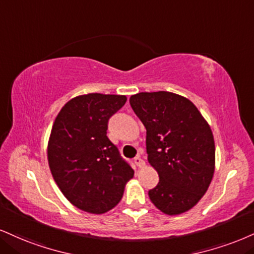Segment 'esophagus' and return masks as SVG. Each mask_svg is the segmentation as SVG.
Returning <instances> with one entry per match:
<instances>
[{"mask_svg":"<svg viewBox=\"0 0 254 254\" xmlns=\"http://www.w3.org/2000/svg\"><path fill=\"white\" fill-rule=\"evenodd\" d=\"M133 162H135V164L138 168H142L143 166H144V161L140 158V156H136L135 158H133Z\"/></svg>","mask_w":254,"mask_h":254,"instance_id":"34e87169","label":"esophagus"}]
</instances>
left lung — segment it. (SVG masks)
Instances as JSON below:
<instances>
[{
  "instance_id": "1",
  "label": "left lung",
  "mask_w": 254,
  "mask_h": 254,
  "mask_svg": "<svg viewBox=\"0 0 254 254\" xmlns=\"http://www.w3.org/2000/svg\"><path fill=\"white\" fill-rule=\"evenodd\" d=\"M130 105L146 129L148 161L160 176L149 190L168 215L187 212L203 196L214 174L212 130L190 100L179 94L140 92Z\"/></svg>"
}]
</instances>
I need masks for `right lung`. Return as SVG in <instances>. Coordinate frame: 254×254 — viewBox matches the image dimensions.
<instances>
[{"label":"right lung","mask_w":254,"mask_h":254,"mask_svg":"<svg viewBox=\"0 0 254 254\" xmlns=\"http://www.w3.org/2000/svg\"><path fill=\"white\" fill-rule=\"evenodd\" d=\"M125 96L90 93L73 98L57 116L48 142V164L60 190L85 212L103 214L121 201L133 169L106 131Z\"/></svg>","instance_id":"obj_1"}]
</instances>
